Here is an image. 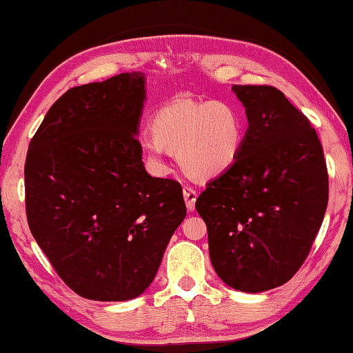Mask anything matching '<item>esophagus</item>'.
I'll use <instances>...</instances> for the list:
<instances>
[{
    "instance_id": "esophagus-1",
    "label": "esophagus",
    "mask_w": 353,
    "mask_h": 353,
    "mask_svg": "<svg viewBox=\"0 0 353 353\" xmlns=\"http://www.w3.org/2000/svg\"><path fill=\"white\" fill-rule=\"evenodd\" d=\"M182 193H183V199H185L187 209L188 210H194V201H196V198H198L196 192H194L193 188H190V187H183Z\"/></svg>"
}]
</instances>
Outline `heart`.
Segmentation results:
<instances>
[{"label": "heart", "instance_id": "1", "mask_svg": "<svg viewBox=\"0 0 353 353\" xmlns=\"http://www.w3.org/2000/svg\"><path fill=\"white\" fill-rule=\"evenodd\" d=\"M152 139L141 144L149 165L166 172L165 150L196 177H215L236 165L245 143V120L231 101L176 98L150 119Z\"/></svg>", "mask_w": 353, "mask_h": 353}]
</instances>
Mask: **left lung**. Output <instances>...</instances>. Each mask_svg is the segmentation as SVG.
Segmentation results:
<instances>
[{
  "label": "left lung",
  "instance_id": "obj_1",
  "mask_svg": "<svg viewBox=\"0 0 353 353\" xmlns=\"http://www.w3.org/2000/svg\"><path fill=\"white\" fill-rule=\"evenodd\" d=\"M249 128L233 168L196 199L209 256L234 290L290 281L311 252L328 204L323 149L306 115L270 85H233Z\"/></svg>",
  "mask_w": 353,
  "mask_h": 353
}]
</instances>
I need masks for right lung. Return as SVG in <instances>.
I'll list each match as a JSON object with an SVG mask.
<instances>
[{"label":"right lung","mask_w":353,"mask_h":353,"mask_svg":"<svg viewBox=\"0 0 353 353\" xmlns=\"http://www.w3.org/2000/svg\"><path fill=\"white\" fill-rule=\"evenodd\" d=\"M144 101V72L70 88L30 143L28 227L57 274L82 298L143 294L187 215L181 183L144 168L136 138Z\"/></svg>","instance_id":"obj_1"}]
</instances>
